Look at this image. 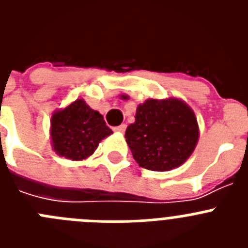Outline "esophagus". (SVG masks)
<instances>
[{
  "mask_svg": "<svg viewBox=\"0 0 248 248\" xmlns=\"http://www.w3.org/2000/svg\"><path fill=\"white\" fill-rule=\"evenodd\" d=\"M125 129H126L125 124H122V125H119V126H115V128H114V131H117V133L123 134V133L125 131Z\"/></svg>",
  "mask_w": 248,
  "mask_h": 248,
  "instance_id": "1",
  "label": "esophagus"
}]
</instances>
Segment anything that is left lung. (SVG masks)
I'll return each instance as SVG.
<instances>
[{
    "label": "left lung",
    "instance_id": "left-lung-1",
    "mask_svg": "<svg viewBox=\"0 0 248 248\" xmlns=\"http://www.w3.org/2000/svg\"><path fill=\"white\" fill-rule=\"evenodd\" d=\"M124 99L128 95H122ZM200 129L194 110L179 98L146 99L137 107L125 139L139 166L170 171L183 165L198 145Z\"/></svg>",
    "mask_w": 248,
    "mask_h": 248
}]
</instances>
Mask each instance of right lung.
Here are the masks:
<instances>
[{"mask_svg":"<svg viewBox=\"0 0 248 248\" xmlns=\"http://www.w3.org/2000/svg\"><path fill=\"white\" fill-rule=\"evenodd\" d=\"M113 134L99 111L84 99H77L57 109L50 118L49 138L52 149L59 156L72 161L88 159L103 139Z\"/></svg>","mask_w":248,"mask_h":248,"instance_id":"obj_1","label":"right lung"}]
</instances>
